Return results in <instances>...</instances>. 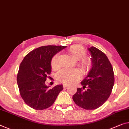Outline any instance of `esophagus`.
<instances>
[{
	"instance_id": "obj_1",
	"label": "esophagus",
	"mask_w": 129,
	"mask_h": 129,
	"mask_svg": "<svg viewBox=\"0 0 129 129\" xmlns=\"http://www.w3.org/2000/svg\"><path fill=\"white\" fill-rule=\"evenodd\" d=\"M68 86V84H63V87H64V88H66Z\"/></svg>"
}]
</instances>
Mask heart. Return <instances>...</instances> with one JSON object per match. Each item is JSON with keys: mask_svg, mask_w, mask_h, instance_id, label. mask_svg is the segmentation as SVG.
<instances>
[{"mask_svg": "<svg viewBox=\"0 0 129 129\" xmlns=\"http://www.w3.org/2000/svg\"><path fill=\"white\" fill-rule=\"evenodd\" d=\"M68 53L75 60H79L78 65L83 74L87 75L93 67V62L91 58H87V51L79 45L71 46L68 49ZM60 55L55 54L51 60V67L56 71L60 68ZM81 74L77 69H62L57 73L56 79L59 82L65 84H72L80 79Z\"/></svg>", "mask_w": 129, "mask_h": 129, "instance_id": "obj_1", "label": "heart"}]
</instances>
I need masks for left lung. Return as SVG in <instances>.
<instances>
[{
	"label": "left lung",
	"instance_id": "obj_1",
	"mask_svg": "<svg viewBox=\"0 0 129 129\" xmlns=\"http://www.w3.org/2000/svg\"><path fill=\"white\" fill-rule=\"evenodd\" d=\"M93 67L81 82L72 99L76 105L85 110H95L105 103L111 93L114 84L112 67L106 55L95 47L88 48ZM87 87L86 90H84Z\"/></svg>",
	"mask_w": 129,
	"mask_h": 129
}]
</instances>
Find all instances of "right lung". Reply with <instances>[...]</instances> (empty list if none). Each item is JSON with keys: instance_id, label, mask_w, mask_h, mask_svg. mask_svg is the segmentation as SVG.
<instances>
[{"instance_id": "add662e5", "label": "right lung", "mask_w": 129, "mask_h": 129, "mask_svg": "<svg viewBox=\"0 0 129 129\" xmlns=\"http://www.w3.org/2000/svg\"><path fill=\"white\" fill-rule=\"evenodd\" d=\"M66 47H39L28 53L20 63L17 79L19 93L24 103L32 109L42 110L50 107L63 89L62 85L49 89L45 82L52 71L53 56Z\"/></svg>"}]
</instances>
